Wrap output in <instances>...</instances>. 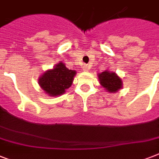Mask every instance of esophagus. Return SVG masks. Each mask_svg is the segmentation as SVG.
I'll return each instance as SVG.
<instances>
[{
	"label": "esophagus",
	"mask_w": 159,
	"mask_h": 159,
	"mask_svg": "<svg viewBox=\"0 0 159 159\" xmlns=\"http://www.w3.org/2000/svg\"><path fill=\"white\" fill-rule=\"evenodd\" d=\"M90 68H91V67H90V65H88V64H86L83 66V70H84V71H86V72L89 71Z\"/></svg>",
	"instance_id": "esophagus-1"
}]
</instances>
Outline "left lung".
<instances>
[{
	"instance_id": "8db88e82",
	"label": "left lung",
	"mask_w": 159,
	"mask_h": 159,
	"mask_svg": "<svg viewBox=\"0 0 159 159\" xmlns=\"http://www.w3.org/2000/svg\"><path fill=\"white\" fill-rule=\"evenodd\" d=\"M100 83L109 92H116L122 87V81L115 72L105 71L99 74Z\"/></svg>"
}]
</instances>
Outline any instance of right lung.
Masks as SVG:
<instances>
[{"instance_id": "right-lung-1", "label": "right lung", "mask_w": 159, "mask_h": 159, "mask_svg": "<svg viewBox=\"0 0 159 159\" xmlns=\"http://www.w3.org/2000/svg\"><path fill=\"white\" fill-rule=\"evenodd\" d=\"M75 74V71L68 69L64 63L59 62L53 69L48 70L42 75L39 80V84L49 96H59L71 87Z\"/></svg>"}]
</instances>
